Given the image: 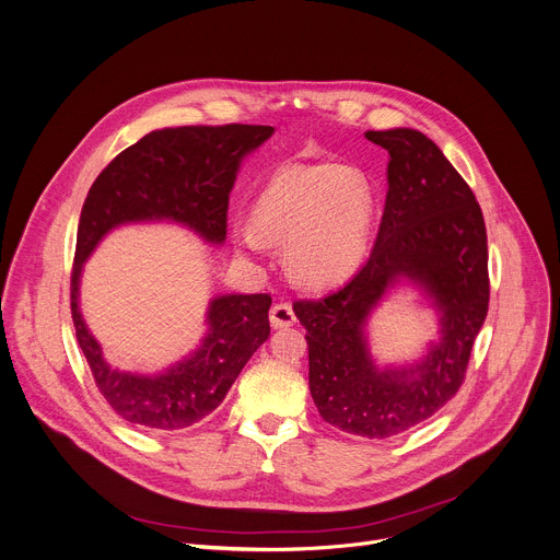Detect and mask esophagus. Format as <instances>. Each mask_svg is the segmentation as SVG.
<instances>
[{
    "label": "esophagus",
    "instance_id": "obj_1",
    "mask_svg": "<svg viewBox=\"0 0 560 560\" xmlns=\"http://www.w3.org/2000/svg\"><path fill=\"white\" fill-rule=\"evenodd\" d=\"M269 319H271V326H273V328H287V326H291V324L295 322V311H293L291 302H287V300L276 302V304L271 306V311H269Z\"/></svg>",
    "mask_w": 560,
    "mask_h": 560
}]
</instances>
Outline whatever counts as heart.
<instances>
[{
    "label": "heart",
    "instance_id": "b5f03b06",
    "mask_svg": "<svg viewBox=\"0 0 560 560\" xmlns=\"http://www.w3.org/2000/svg\"><path fill=\"white\" fill-rule=\"evenodd\" d=\"M373 218L366 178L342 165H289L258 194L252 225L236 228V245L256 254L262 241L284 245L289 273L306 287H332L360 267Z\"/></svg>",
    "mask_w": 560,
    "mask_h": 560
}]
</instances>
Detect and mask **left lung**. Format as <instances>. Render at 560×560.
<instances>
[{"mask_svg":"<svg viewBox=\"0 0 560 560\" xmlns=\"http://www.w3.org/2000/svg\"><path fill=\"white\" fill-rule=\"evenodd\" d=\"M388 150V191L371 258L340 291L295 300L306 328L308 388L319 417L342 432L388 439L432 417L466 380L490 302L481 207L443 152L421 132L364 135ZM412 279L442 311V340L415 368L380 372L363 324L395 281Z\"/></svg>","mask_w":560,"mask_h":560,"instance_id":"8db88e82","label":"left lung"}]
</instances>
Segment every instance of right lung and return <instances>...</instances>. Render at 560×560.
<instances>
[{
    "label": "right lung",
    "instance_id": "obj_1",
    "mask_svg": "<svg viewBox=\"0 0 560 560\" xmlns=\"http://www.w3.org/2000/svg\"><path fill=\"white\" fill-rule=\"evenodd\" d=\"M273 135L271 126H183L145 135L92 183L81 209L70 311L94 384L119 417L143 430H183L213 412L256 349L269 338V293L211 300L200 349L145 377L109 369L79 311V276L98 241L137 220H176L209 243L228 236L230 191L245 154Z\"/></svg>",
    "mask_w": 560,
    "mask_h": 560
}]
</instances>
